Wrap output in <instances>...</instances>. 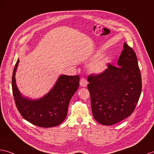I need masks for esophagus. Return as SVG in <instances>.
<instances>
[{
  "mask_svg": "<svg viewBox=\"0 0 154 154\" xmlns=\"http://www.w3.org/2000/svg\"><path fill=\"white\" fill-rule=\"evenodd\" d=\"M80 85L82 86V87H86L88 85V81L86 80V79H85L84 78H82L80 79Z\"/></svg>",
  "mask_w": 154,
  "mask_h": 154,
  "instance_id": "obj_1",
  "label": "esophagus"
}]
</instances>
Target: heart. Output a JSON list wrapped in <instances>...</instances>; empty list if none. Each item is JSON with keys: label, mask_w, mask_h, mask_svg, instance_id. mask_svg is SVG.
Segmentation results:
<instances>
[{"label": "heart", "mask_w": 154, "mask_h": 154, "mask_svg": "<svg viewBox=\"0 0 154 154\" xmlns=\"http://www.w3.org/2000/svg\"><path fill=\"white\" fill-rule=\"evenodd\" d=\"M100 54V51H97L93 56V58L99 57ZM108 59L105 55H103L93 61L90 65V70L95 74H100L103 72L107 68Z\"/></svg>", "instance_id": "b5f03b06"}]
</instances>
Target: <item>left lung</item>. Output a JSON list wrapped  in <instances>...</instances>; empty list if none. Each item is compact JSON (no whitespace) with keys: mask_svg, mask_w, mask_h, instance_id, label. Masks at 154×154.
Masks as SVG:
<instances>
[{"mask_svg":"<svg viewBox=\"0 0 154 154\" xmlns=\"http://www.w3.org/2000/svg\"><path fill=\"white\" fill-rule=\"evenodd\" d=\"M93 116L99 123L112 125L133 113L139 100L142 80L135 52L126 42L118 66L108 69L88 78Z\"/></svg>","mask_w":154,"mask_h":154,"instance_id":"obj_1","label":"left lung"}]
</instances>
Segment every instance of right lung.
<instances>
[{
    "mask_svg": "<svg viewBox=\"0 0 154 154\" xmlns=\"http://www.w3.org/2000/svg\"><path fill=\"white\" fill-rule=\"evenodd\" d=\"M20 60L15 65L12 74V92L15 103L23 118L36 126L52 127L65 120L72 97L79 87V76L61 75L54 88L42 98L32 100L21 95L16 84V72Z\"/></svg>",
    "mask_w": 154,
    "mask_h": 154,
    "instance_id": "obj_1",
    "label": "right lung"
}]
</instances>
